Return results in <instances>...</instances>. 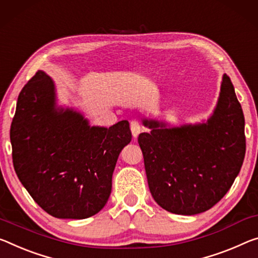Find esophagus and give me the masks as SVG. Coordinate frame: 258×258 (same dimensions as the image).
<instances>
[{
	"instance_id": "34e87169",
	"label": "esophagus",
	"mask_w": 258,
	"mask_h": 258,
	"mask_svg": "<svg viewBox=\"0 0 258 258\" xmlns=\"http://www.w3.org/2000/svg\"><path fill=\"white\" fill-rule=\"evenodd\" d=\"M131 132H132V136L134 139H137L139 134H140L141 126L137 120L131 121Z\"/></svg>"
}]
</instances>
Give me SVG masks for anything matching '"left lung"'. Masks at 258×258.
Returning a JSON list of instances; mask_svg holds the SVG:
<instances>
[{
    "label": "left lung",
    "instance_id": "left-lung-1",
    "mask_svg": "<svg viewBox=\"0 0 258 258\" xmlns=\"http://www.w3.org/2000/svg\"><path fill=\"white\" fill-rule=\"evenodd\" d=\"M150 128L138 138L150 193L175 215H198L224 198L246 154L244 117L234 87L224 75L211 116L195 124L171 126L142 119Z\"/></svg>",
    "mask_w": 258,
    "mask_h": 258
}]
</instances>
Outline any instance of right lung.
<instances>
[{"label":"right lung","mask_w":258,"mask_h":258,"mask_svg":"<svg viewBox=\"0 0 258 258\" xmlns=\"http://www.w3.org/2000/svg\"><path fill=\"white\" fill-rule=\"evenodd\" d=\"M10 140L15 171L34 201L56 218L85 219L108 202L132 133L127 120L91 126L81 112L57 104L54 80L39 70L19 93Z\"/></svg>","instance_id":"right-lung-1"}]
</instances>
